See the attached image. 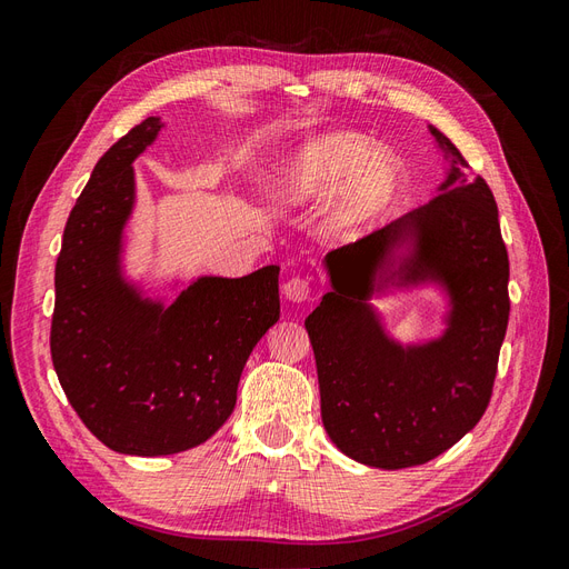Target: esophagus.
Here are the masks:
<instances>
[{"label":"esophagus","instance_id":"esophagus-1","mask_svg":"<svg viewBox=\"0 0 569 569\" xmlns=\"http://www.w3.org/2000/svg\"><path fill=\"white\" fill-rule=\"evenodd\" d=\"M282 291H284V297L289 299V301H297V303H301V301H308L311 299V280L308 278H289L287 282H284V287H282Z\"/></svg>","mask_w":569,"mask_h":569}]
</instances>
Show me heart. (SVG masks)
<instances>
[{"instance_id":"heart-1","label":"heart","mask_w":569,"mask_h":569,"mask_svg":"<svg viewBox=\"0 0 569 569\" xmlns=\"http://www.w3.org/2000/svg\"><path fill=\"white\" fill-rule=\"evenodd\" d=\"M341 183L345 187L335 203V220L339 228L353 230L393 194L399 166L363 134L327 132L306 142L284 166L278 194L289 203H306L330 197Z\"/></svg>"}]
</instances>
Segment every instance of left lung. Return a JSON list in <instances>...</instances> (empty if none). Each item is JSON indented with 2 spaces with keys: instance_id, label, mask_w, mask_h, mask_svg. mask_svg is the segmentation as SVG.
<instances>
[{
  "instance_id": "8db88e82",
  "label": "left lung",
  "mask_w": 569,
  "mask_h": 569,
  "mask_svg": "<svg viewBox=\"0 0 569 569\" xmlns=\"http://www.w3.org/2000/svg\"><path fill=\"white\" fill-rule=\"evenodd\" d=\"M429 130L453 157L441 194L327 253L332 291L306 318L327 435L341 453L382 470L429 462L481 420L510 316L496 199L485 180L462 176L460 151ZM406 238L413 253L393 273L409 283L435 279L452 297L450 330L410 350L383 335L365 303L392 247Z\"/></svg>"
}]
</instances>
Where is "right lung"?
<instances>
[{"label":"right lung","mask_w":569,"mask_h":569,"mask_svg":"<svg viewBox=\"0 0 569 569\" xmlns=\"http://www.w3.org/2000/svg\"><path fill=\"white\" fill-rule=\"evenodd\" d=\"M147 118L101 157L57 258L51 363L68 403L111 451L170 456L230 418L244 363L280 318L278 266L247 278H201L163 306L120 278V234L132 211V161L157 140Z\"/></svg>","instance_id":"obj_1"}]
</instances>
